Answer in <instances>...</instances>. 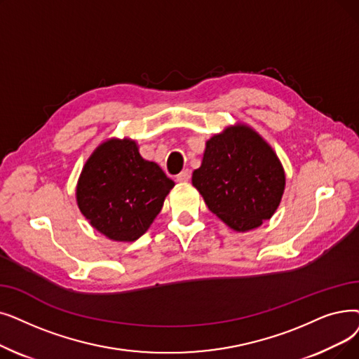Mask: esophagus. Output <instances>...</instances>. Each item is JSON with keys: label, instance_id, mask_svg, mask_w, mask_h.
Instances as JSON below:
<instances>
[{"label": "esophagus", "instance_id": "obj_1", "mask_svg": "<svg viewBox=\"0 0 359 359\" xmlns=\"http://www.w3.org/2000/svg\"><path fill=\"white\" fill-rule=\"evenodd\" d=\"M191 179V171L186 168V170H183V171H180V173L176 176V180L177 182H182V183H184V182H188Z\"/></svg>", "mask_w": 359, "mask_h": 359}]
</instances>
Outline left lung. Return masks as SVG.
I'll return each mask as SVG.
<instances>
[{"instance_id": "obj_1", "label": "left lung", "mask_w": 359, "mask_h": 359, "mask_svg": "<svg viewBox=\"0 0 359 359\" xmlns=\"http://www.w3.org/2000/svg\"><path fill=\"white\" fill-rule=\"evenodd\" d=\"M192 184L231 230L245 233L270 220L286 188L276 151L249 124L238 121L205 142Z\"/></svg>"}]
</instances>
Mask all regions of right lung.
<instances>
[{
  "instance_id": "right-lung-1",
  "label": "right lung",
  "mask_w": 359,
  "mask_h": 359,
  "mask_svg": "<svg viewBox=\"0 0 359 359\" xmlns=\"http://www.w3.org/2000/svg\"><path fill=\"white\" fill-rule=\"evenodd\" d=\"M175 188L161 167L145 160L130 137H110L86 160L76 202L89 224L107 239L133 242L149 229Z\"/></svg>"
}]
</instances>
